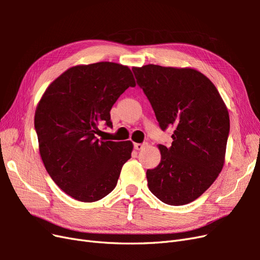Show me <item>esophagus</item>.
Here are the masks:
<instances>
[{
	"label": "esophagus",
	"mask_w": 260,
	"mask_h": 260,
	"mask_svg": "<svg viewBox=\"0 0 260 260\" xmlns=\"http://www.w3.org/2000/svg\"><path fill=\"white\" fill-rule=\"evenodd\" d=\"M146 146V143H136L135 144V148L137 151H141V149H143Z\"/></svg>",
	"instance_id": "esophagus-1"
}]
</instances>
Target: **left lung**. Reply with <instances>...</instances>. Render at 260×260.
<instances>
[{"label":"left lung","mask_w":260,"mask_h":260,"mask_svg":"<svg viewBox=\"0 0 260 260\" xmlns=\"http://www.w3.org/2000/svg\"><path fill=\"white\" fill-rule=\"evenodd\" d=\"M132 70L160 128L175 127L171 146L158 145L159 165L146 171L148 188L165 204L185 205L222 170L229 112L215 84L194 68L149 64Z\"/></svg>","instance_id":"obj_1"}]
</instances>
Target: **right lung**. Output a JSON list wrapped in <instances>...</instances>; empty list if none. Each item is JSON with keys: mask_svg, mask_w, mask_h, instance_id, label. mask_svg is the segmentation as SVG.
<instances>
[{"mask_svg": "<svg viewBox=\"0 0 260 260\" xmlns=\"http://www.w3.org/2000/svg\"><path fill=\"white\" fill-rule=\"evenodd\" d=\"M136 81L128 66L111 61L70 67L39 101L35 128L46 171L73 199L92 203L111 193L133 149L131 141H100L99 125Z\"/></svg>", "mask_w": 260, "mask_h": 260, "instance_id": "obj_1", "label": "right lung"}]
</instances>
